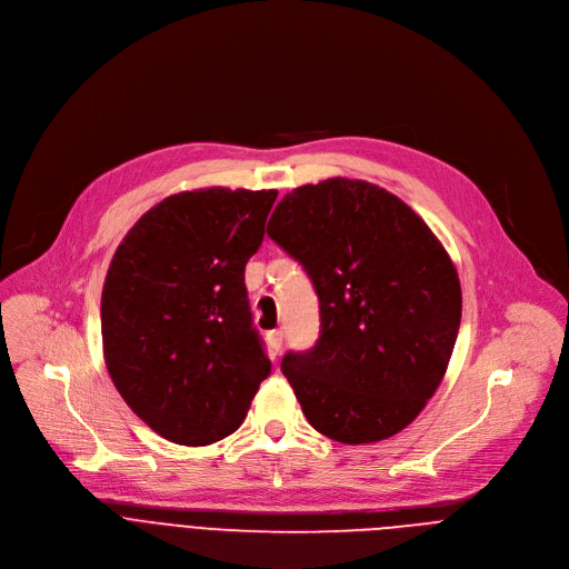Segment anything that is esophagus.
<instances>
[{
	"instance_id": "obj_1",
	"label": "esophagus",
	"mask_w": 569,
	"mask_h": 569,
	"mask_svg": "<svg viewBox=\"0 0 569 569\" xmlns=\"http://www.w3.org/2000/svg\"><path fill=\"white\" fill-rule=\"evenodd\" d=\"M266 340H268L270 351H272L274 356H279V351H281V347H283V331H270V333L266 336Z\"/></svg>"
}]
</instances>
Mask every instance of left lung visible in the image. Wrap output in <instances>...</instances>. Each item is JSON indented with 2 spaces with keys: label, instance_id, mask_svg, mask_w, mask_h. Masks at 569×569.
Returning <instances> with one entry per match:
<instances>
[{
  "label": "left lung",
  "instance_id": "left-lung-1",
  "mask_svg": "<svg viewBox=\"0 0 569 569\" xmlns=\"http://www.w3.org/2000/svg\"><path fill=\"white\" fill-rule=\"evenodd\" d=\"M268 236L319 299V340L281 360L308 423L349 446L408 428L441 385L461 321L439 238L389 191L347 178L283 196Z\"/></svg>",
  "mask_w": 569,
  "mask_h": 569
}]
</instances>
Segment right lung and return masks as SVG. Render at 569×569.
I'll use <instances>...</instances> for the list:
<instances>
[{"label":"right lung","mask_w":569,"mask_h":569,"mask_svg":"<svg viewBox=\"0 0 569 569\" xmlns=\"http://www.w3.org/2000/svg\"><path fill=\"white\" fill-rule=\"evenodd\" d=\"M274 200V189L176 193L146 211L112 257L101 295L106 365L128 408L173 443L236 432L270 376L246 263Z\"/></svg>","instance_id":"1"}]
</instances>
